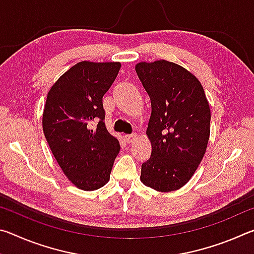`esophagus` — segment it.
I'll return each mask as SVG.
<instances>
[{"mask_svg":"<svg viewBox=\"0 0 254 254\" xmlns=\"http://www.w3.org/2000/svg\"><path fill=\"white\" fill-rule=\"evenodd\" d=\"M136 139H137V134H135V133H133V134L124 135V140H126L127 143H133Z\"/></svg>","mask_w":254,"mask_h":254,"instance_id":"1","label":"esophagus"}]
</instances>
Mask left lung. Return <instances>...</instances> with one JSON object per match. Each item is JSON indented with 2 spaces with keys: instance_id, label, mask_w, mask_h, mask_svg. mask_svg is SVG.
<instances>
[{
  "instance_id": "obj_1",
  "label": "left lung",
  "mask_w": 254,
  "mask_h": 254,
  "mask_svg": "<svg viewBox=\"0 0 254 254\" xmlns=\"http://www.w3.org/2000/svg\"><path fill=\"white\" fill-rule=\"evenodd\" d=\"M135 71L151 101L147 136L152 151L140 179L157 191L177 190L192 177L206 152L208 101L198 78L177 64L141 62Z\"/></svg>"
}]
</instances>
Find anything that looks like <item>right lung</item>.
Wrapping results in <instances>:
<instances>
[{
  "instance_id": "1",
  "label": "right lung",
  "mask_w": 254,
  "mask_h": 254,
  "mask_svg": "<svg viewBox=\"0 0 254 254\" xmlns=\"http://www.w3.org/2000/svg\"><path fill=\"white\" fill-rule=\"evenodd\" d=\"M120 68L118 62L77 63L47 95L42 115L47 142L66 177L81 190L109 183L120 151L119 140L105 127L102 102Z\"/></svg>"
}]
</instances>
